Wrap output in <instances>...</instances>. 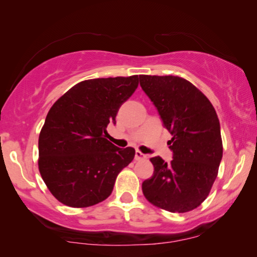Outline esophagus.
I'll use <instances>...</instances> for the list:
<instances>
[{"mask_svg": "<svg viewBox=\"0 0 257 257\" xmlns=\"http://www.w3.org/2000/svg\"><path fill=\"white\" fill-rule=\"evenodd\" d=\"M145 158H146L145 154H143L140 151H136V156H135L136 160H143V159H145Z\"/></svg>", "mask_w": 257, "mask_h": 257, "instance_id": "1", "label": "esophagus"}]
</instances>
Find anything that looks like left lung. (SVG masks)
<instances>
[{
    "label": "left lung",
    "mask_w": 257,
    "mask_h": 257,
    "mask_svg": "<svg viewBox=\"0 0 257 257\" xmlns=\"http://www.w3.org/2000/svg\"><path fill=\"white\" fill-rule=\"evenodd\" d=\"M140 86L172 135L173 160L151 158L153 175L143 182L152 205L186 213L205 201L222 159V139L215 108L191 82L178 76H139Z\"/></svg>",
    "instance_id": "left-lung-1"
}]
</instances>
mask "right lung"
<instances>
[{"instance_id":"add662e5","label":"right lung","mask_w":257,"mask_h":257,"mask_svg":"<svg viewBox=\"0 0 257 257\" xmlns=\"http://www.w3.org/2000/svg\"><path fill=\"white\" fill-rule=\"evenodd\" d=\"M138 84V75L83 80L49 110L38 138V170L59 202L84 208L110 196L136 151L108 142L106 127Z\"/></svg>"}]
</instances>
